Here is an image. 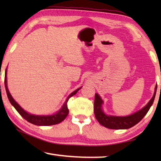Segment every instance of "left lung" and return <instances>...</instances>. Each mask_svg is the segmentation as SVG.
<instances>
[{"instance_id":"8db88e82","label":"left lung","mask_w":161,"mask_h":161,"mask_svg":"<svg viewBox=\"0 0 161 161\" xmlns=\"http://www.w3.org/2000/svg\"><path fill=\"white\" fill-rule=\"evenodd\" d=\"M157 85L155 88L153 97L150 102L144 107L142 109L137 111L132 115L128 116H107L103 112L102 109V104L103 101L98 94H95L94 98V115L99 123L106 128L110 129H127L135 126L138 122L141 121L144 116L148 113L150 108L154 102L155 97L156 94Z\"/></svg>"}]
</instances>
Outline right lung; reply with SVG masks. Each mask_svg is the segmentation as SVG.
Instances as JSON below:
<instances>
[{"mask_svg": "<svg viewBox=\"0 0 161 161\" xmlns=\"http://www.w3.org/2000/svg\"><path fill=\"white\" fill-rule=\"evenodd\" d=\"M5 90H6V93H7V96L8 99L10 101V102L11 103V104L14 107V108L16 109V111L20 114V116L22 117H23L26 121H28L30 123H31L32 124L37 125V126H51V125H54V124H58L59 123H60L62 121H64L66 118L67 116L69 114V109L67 108V102L70 97H72V96H74L75 94L78 92V90H80L81 89L79 88L77 90H75V92H73L72 94H71L69 97H67V99L66 100V102L64 103L63 107H62V108L59 110L58 113H56L55 114H53V115L51 116H37V115H33V114H28V112H26L25 111H24L23 108H22L20 106H19L17 102L13 99V98L12 97L11 95H10V92L8 89L7 87V79H6V70H5Z\"/></svg>", "mask_w": 161, "mask_h": 161, "instance_id": "add662e5", "label": "right lung"}]
</instances>
